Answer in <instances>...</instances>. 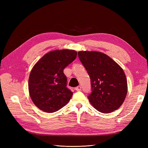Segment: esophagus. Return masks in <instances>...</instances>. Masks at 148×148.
Listing matches in <instances>:
<instances>
[{
	"label": "esophagus",
	"mask_w": 148,
	"mask_h": 148,
	"mask_svg": "<svg viewBox=\"0 0 148 148\" xmlns=\"http://www.w3.org/2000/svg\"><path fill=\"white\" fill-rule=\"evenodd\" d=\"M75 90L77 91H82V87L80 86H77V87H76V88H75Z\"/></svg>",
	"instance_id": "34e87169"
}]
</instances>
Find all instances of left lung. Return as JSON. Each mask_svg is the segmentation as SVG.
Listing matches in <instances>:
<instances>
[{"label":"left lung","instance_id":"obj_1","mask_svg":"<svg viewBox=\"0 0 148 148\" xmlns=\"http://www.w3.org/2000/svg\"><path fill=\"white\" fill-rule=\"evenodd\" d=\"M78 54L91 79L92 92L88 98L91 105L104 114L119 109L128 91L127 78L122 67L100 52L79 51Z\"/></svg>","mask_w":148,"mask_h":148}]
</instances>
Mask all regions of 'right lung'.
Here are the masks:
<instances>
[{"mask_svg":"<svg viewBox=\"0 0 148 148\" xmlns=\"http://www.w3.org/2000/svg\"><path fill=\"white\" fill-rule=\"evenodd\" d=\"M74 50L49 52L33 67L28 89L31 100L38 108L48 113L60 110L68 103L73 92L66 88L64 69L77 57Z\"/></svg>","mask_w":148,"mask_h":148,"instance_id":"add662e5","label":"right lung"}]
</instances>
